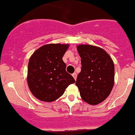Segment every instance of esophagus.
I'll return each instance as SVG.
<instances>
[{
  "label": "esophagus",
  "mask_w": 135,
  "mask_h": 135,
  "mask_svg": "<svg viewBox=\"0 0 135 135\" xmlns=\"http://www.w3.org/2000/svg\"><path fill=\"white\" fill-rule=\"evenodd\" d=\"M72 76H73V78L75 79V80H76V79H77V73H73V74H72Z\"/></svg>",
  "instance_id": "esophagus-1"
}]
</instances>
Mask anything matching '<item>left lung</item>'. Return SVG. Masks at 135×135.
Masks as SVG:
<instances>
[{
    "mask_svg": "<svg viewBox=\"0 0 135 135\" xmlns=\"http://www.w3.org/2000/svg\"><path fill=\"white\" fill-rule=\"evenodd\" d=\"M81 71L76 85L85 102L91 105L101 103L110 95L114 85V64L104 49L88 45L77 46Z\"/></svg>",
    "mask_w": 135,
    "mask_h": 135,
    "instance_id": "8db88e82",
    "label": "left lung"
}]
</instances>
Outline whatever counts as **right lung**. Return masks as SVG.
I'll list each match as a JSON object with an SVG mask.
<instances>
[{"instance_id": "add662e5", "label": "right lung", "mask_w": 135, "mask_h": 135, "mask_svg": "<svg viewBox=\"0 0 135 135\" xmlns=\"http://www.w3.org/2000/svg\"><path fill=\"white\" fill-rule=\"evenodd\" d=\"M69 45L49 44L37 49L29 59L27 83L32 94L44 102H52L63 95L75 82L66 70L62 58Z\"/></svg>"}]
</instances>
